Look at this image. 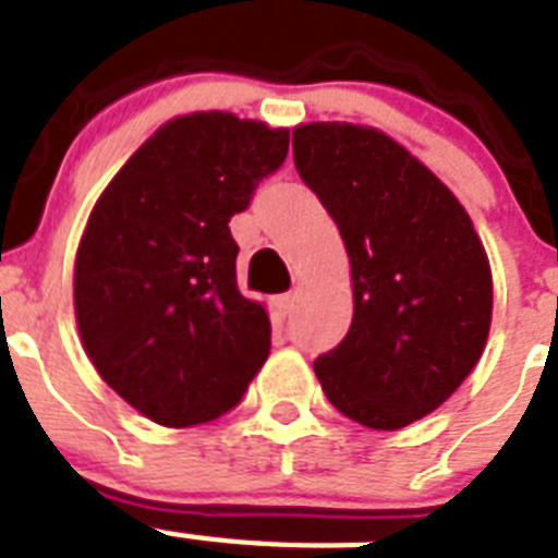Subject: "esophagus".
Here are the masks:
<instances>
[{"label":"esophagus","mask_w":558,"mask_h":558,"mask_svg":"<svg viewBox=\"0 0 558 558\" xmlns=\"http://www.w3.org/2000/svg\"><path fill=\"white\" fill-rule=\"evenodd\" d=\"M296 305H299V293H296V290H290V293H282V296H276V307H279V311H282L284 316L296 311Z\"/></svg>","instance_id":"34e87169"}]
</instances>
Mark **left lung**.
I'll return each mask as SVG.
<instances>
[{"label": "left lung", "instance_id": "8db88e82", "mask_svg": "<svg viewBox=\"0 0 558 558\" xmlns=\"http://www.w3.org/2000/svg\"><path fill=\"white\" fill-rule=\"evenodd\" d=\"M293 162L351 259L353 322L316 359L336 411L373 430L434 413L485 353L494 276L464 205L379 128H293Z\"/></svg>", "mask_w": 558, "mask_h": 558}]
</instances>
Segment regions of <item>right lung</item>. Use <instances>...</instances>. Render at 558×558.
<instances>
[{
    "label": "right lung",
    "instance_id": "add662e5",
    "mask_svg": "<svg viewBox=\"0 0 558 558\" xmlns=\"http://www.w3.org/2000/svg\"><path fill=\"white\" fill-rule=\"evenodd\" d=\"M288 156V128L196 110L165 122L96 199L73 265L82 348L110 390L165 427L228 413L270 356L236 288L230 216Z\"/></svg>",
    "mask_w": 558,
    "mask_h": 558
}]
</instances>
